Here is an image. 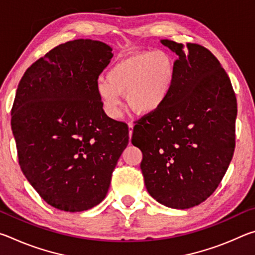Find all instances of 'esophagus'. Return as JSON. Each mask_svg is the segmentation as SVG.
Wrapping results in <instances>:
<instances>
[{
	"instance_id": "obj_1",
	"label": "esophagus",
	"mask_w": 255,
	"mask_h": 255,
	"mask_svg": "<svg viewBox=\"0 0 255 255\" xmlns=\"http://www.w3.org/2000/svg\"><path fill=\"white\" fill-rule=\"evenodd\" d=\"M128 129H129V139H130L131 135H132V130H133V125L128 124Z\"/></svg>"
}]
</instances>
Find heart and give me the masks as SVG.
<instances>
[{
  "label": "heart",
  "instance_id": "b5f03b06",
  "mask_svg": "<svg viewBox=\"0 0 255 255\" xmlns=\"http://www.w3.org/2000/svg\"><path fill=\"white\" fill-rule=\"evenodd\" d=\"M175 80V64L162 50L138 51L116 62L107 72L106 80L97 83V93L106 114L118 118L127 105L139 115L157 111L167 101Z\"/></svg>",
  "mask_w": 255,
  "mask_h": 255
}]
</instances>
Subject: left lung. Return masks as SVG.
I'll list each match as a JSON object with an SVG mask.
<instances>
[{
	"instance_id": "1",
	"label": "left lung",
	"mask_w": 255,
	"mask_h": 255,
	"mask_svg": "<svg viewBox=\"0 0 255 255\" xmlns=\"http://www.w3.org/2000/svg\"><path fill=\"white\" fill-rule=\"evenodd\" d=\"M179 56L164 106L138 120L131 143L143 153L146 189L170 208L188 209L213 195L235 148L237 103L230 77L204 46L163 39Z\"/></svg>"
}]
</instances>
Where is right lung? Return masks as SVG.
Wrapping results in <instances>:
<instances>
[{
  "label": "right lung",
  "instance_id": "right-lung-1",
  "mask_svg": "<svg viewBox=\"0 0 255 255\" xmlns=\"http://www.w3.org/2000/svg\"><path fill=\"white\" fill-rule=\"evenodd\" d=\"M111 51L98 40L67 41L34 62L16 90L11 128L21 171L59 210L100 204L128 145V126L108 117L97 93Z\"/></svg>",
  "mask_w": 255,
  "mask_h": 255
}]
</instances>
